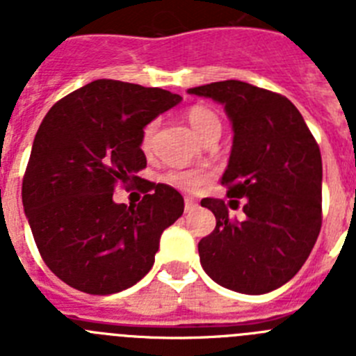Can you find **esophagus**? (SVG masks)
I'll return each instance as SVG.
<instances>
[{
    "mask_svg": "<svg viewBox=\"0 0 356 356\" xmlns=\"http://www.w3.org/2000/svg\"><path fill=\"white\" fill-rule=\"evenodd\" d=\"M197 209V203L193 200V197H187L185 200V212H193V210Z\"/></svg>",
    "mask_w": 356,
    "mask_h": 356,
    "instance_id": "1",
    "label": "esophagus"
}]
</instances>
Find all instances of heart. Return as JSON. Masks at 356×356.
Segmentation results:
<instances>
[{"instance_id": "obj_1", "label": "heart", "mask_w": 356, "mask_h": 356, "mask_svg": "<svg viewBox=\"0 0 356 356\" xmlns=\"http://www.w3.org/2000/svg\"><path fill=\"white\" fill-rule=\"evenodd\" d=\"M187 121L188 124H191V128L194 130V134H196L201 140L210 137V135L221 134V119H219V115H217L212 108H209V106L196 105L193 106V108H188ZM155 130H156V122H149V124L144 128L143 131L144 149H149L151 147ZM203 180H205V172L200 171V169H184V171H172L168 175V181H171V184L176 185V187L187 188V191L196 188Z\"/></svg>"}]
</instances>
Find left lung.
Returning <instances> with one entry per match:
<instances>
[{"label":"left lung","mask_w":356,"mask_h":356,"mask_svg":"<svg viewBox=\"0 0 356 356\" xmlns=\"http://www.w3.org/2000/svg\"><path fill=\"white\" fill-rule=\"evenodd\" d=\"M187 92L225 106L234 140L221 184L228 197L246 200L244 221L229 219L225 200H201L216 216L213 232L197 244L201 267L229 291H275L300 271L321 232L319 146L285 96L241 80Z\"/></svg>","instance_id":"left-lung-1"}]
</instances>
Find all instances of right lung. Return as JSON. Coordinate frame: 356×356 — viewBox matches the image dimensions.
<instances>
[{
    "label": "right lung",
    "instance_id": "obj_1",
    "mask_svg": "<svg viewBox=\"0 0 356 356\" xmlns=\"http://www.w3.org/2000/svg\"><path fill=\"white\" fill-rule=\"evenodd\" d=\"M181 96L159 87L94 80L49 108L23 180L39 253L55 276L87 294H114L149 273L160 235L184 213L181 194L144 181L137 205L115 203V184L146 168L143 131Z\"/></svg>",
    "mask_w": 356,
    "mask_h": 356
}]
</instances>
